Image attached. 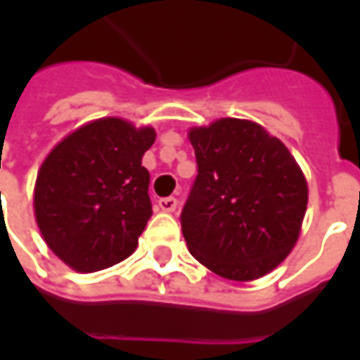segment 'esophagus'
<instances>
[{
	"instance_id": "obj_1",
	"label": "esophagus",
	"mask_w": 360,
	"mask_h": 360,
	"mask_svg": "<svg viewBox=\"0 0 360 360\" xmlns=\"http://www.w3.org/2000/svg\"><path fill=\"white\" fill-rule=\"evenodd\" d=\"M158 206H160V210L162 212H175L177 208V198H173V196H167V198H160L158 200Z\"/></svg>"
}]
</instances>
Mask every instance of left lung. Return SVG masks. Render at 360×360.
Instances as JSON below:
<instances>
[{"label": "left lung", "mask_w": 360, "mask_h": 360, "mask_svg": "<svg viewBox=\"0 0 360 360\" xmlns=\"http://www.w3.org/2000/svg\"><path fill=\"white\" fill-rule=\"evenodd\" d=\"M198 175L181 214L191 255L221 278L252 281L278 268L301 235L304 173L283 142L249 119L191 127Z\"/></svg>", "instance_id": "1"}]
</instances>
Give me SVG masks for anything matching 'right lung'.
Listing matches in <instances>:
<instances>
[{"instance_id": "1", "label": "right lung", "mask_w": 360, "mask_h": 360, "mask_svg": "<svg viewBox=\"0 0 360 360\" xmlns=\"http://www.w3.org/2000/svg\"><path fill=\"white\" fill-rule=\"evenodd\" d=\"M154 141V127L102 117L75 129L46 156L34 183V218L71 270H105L136 250L152 216L142 156Z\"/></svg>"}]
</instances>
